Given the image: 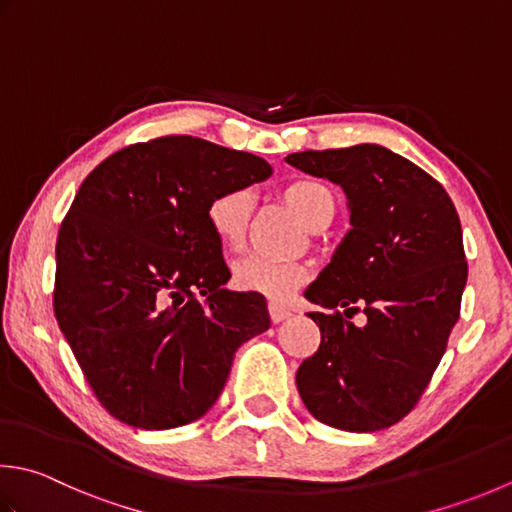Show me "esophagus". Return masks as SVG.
Here are the masks:
<instances>
[{"instance_id": "1", "label": "esophagus", "mask_w": 512, "mask_h": 512, "mask_svg": "<svg viewBox=\"0 0 512 512\" xmlns=\"http://www.w3.org/2000/svg\"><path fill=\"white\" fill-rule=\"evenodd\" d=\"M268 313H270V319H273V322H284L286 317H290V310L282 304H275V302L268 304Z\"/></svg>"}]
</instances>
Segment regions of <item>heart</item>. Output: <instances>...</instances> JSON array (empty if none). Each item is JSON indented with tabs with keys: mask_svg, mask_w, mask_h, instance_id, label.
<instances>
[{
	"mask_svg": "<svg viewBox=\"0 0 512 512\" xmlns=\"http://www.w3.org/2000/svg\"><path fill=\"white\" fill-rule=\"evenodd\" d=\"M284 202L310 230L324 228L335 213V197L317 179L297 177L282 188ZM253 195L246 188H230L210 199L206 208L208 226L226 250H239L246 242ZM310 279V266L304 262H275L259 255H248L233 264L230 282L244 293L264 295L273 302H286L299 286Z\"/></svg>",
	"mask_w": 512,
	"mask_h": 512,
	"instance_id": "obj_1",
	"label": "heart"
}]
</instances>
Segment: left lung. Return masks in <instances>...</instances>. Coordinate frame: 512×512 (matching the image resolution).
I'll use <instances>...</instances> for the list:
<instances>
[{"mask_svg": "<svg viewBox=\"0 0 512 512\" xmlns=\"http://www.w3.org/2000/svg\"><path fill=\"white\" fill-rule=\"evenodd\" d=\"M344 188L350 228L306 288L322 344L297 370L310 415L339 430L397 424L424 395L457 324L468 264L462 224L444 186L377 144L286 157ZM362 309L364 327L348 323Z\"/></svg>", "mask_w": 512, "mask_h": 512, "instance_id": "1", "label": "left lung"}]
</instances>
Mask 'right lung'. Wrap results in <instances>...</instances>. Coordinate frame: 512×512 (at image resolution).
<instances>
[{"mask_svg":"<svg viewBox=\"0 0 512 512\" xmlns=\"http://www.w3.org/2000/svg\"><path fill=\"white\" fill-rule=\"evenodd\" d=\"M270 175L262 157L190 135L130 144L90 173L59 226L55 319L86 382L128 426L208 413L266 297L224 288L210 199Z\"/></svg>","mask_w":512,"mask_h":512,"instance_id":"right-lung-1","label":"right lung"}]
</instances>
